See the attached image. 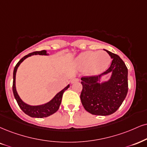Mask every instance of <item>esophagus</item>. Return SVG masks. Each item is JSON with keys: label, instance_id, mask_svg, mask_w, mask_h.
I'll list each match as a JSON object with an SVG mask.
<instances>
[{"label": "esophagus", "instance_id": "esophagus-1", "mask_svg": "<svg viewBox=\"0 0 147 147\" xmlns=\"http://www.w3.org/2000/svg\"><path fill=\"white\" fill-rule=\"evenodd\" d=\"M78 81H79V80L78 78H73L71 80V84H74V83L78 82Z\"/></svg>", "mask_w": 147, "mask_h": 147}]
</instances>
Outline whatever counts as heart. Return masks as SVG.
I'll list each match as a JSON object with an SVG mask.
<instances>
[{
	"mask_svg": "<svg viewBox=\"0 0 147 147\" xmlns=\"http://www.w3.org/2000/svg\"><path fill=\"white\" fill-rule=\"evenodd\" d=\"M111 57L106 52L86 51L80 54L75 60L78 69L84 70L86 75L93 76L104 72L111 63Z\"/></svg>",
	"mask_w": 147,
	"mask_h": 147,
	"instance_id": "heart-1",
	"label": "heart"
}]
</instances>
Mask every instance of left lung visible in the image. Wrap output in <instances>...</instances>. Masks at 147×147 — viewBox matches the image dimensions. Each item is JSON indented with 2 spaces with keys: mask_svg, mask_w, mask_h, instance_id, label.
Here are the masks:
<instances>
[{
  "mask_svg": "<svg viewBox=\"0 0 147 147\" xmlns=\"http://www.w3.org/2000/svg\"><path fill=\"white\" fill-rule=\"evenodd\" d=\"M112 59L110 67L99 76L81 78L82 90L81 102L86 111L92 115L107 116L119 109L128 90V70L117 54L105 50ZM109 74V78H102Z\"/></svg>",
  "mask_w": 147,
  "mask_h": 147,
  "instance_id": "8db88e82",
  "label": "left lung"
}]
</instances>
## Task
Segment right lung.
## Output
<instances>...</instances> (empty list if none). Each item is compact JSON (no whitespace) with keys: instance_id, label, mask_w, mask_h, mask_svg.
I'll list each match as a JSON object with an SVG mask.
<instances>
[{"instance_id":"right-lung-1","label":"right lung","mask_w":147,"mask_h":147,"mask_svg":"<svg viewBox=\"0 0 147 147\" xmlns=\"http://www.w3.org/2000/svg\"><path fill=\"white\" fill-rule=\"evenodd\" d=\"M32 55H43V56H49L50 54L48 53L47 50H41L39 52H34L32 53L28 54V55L24 56L23 58L20 60V61L16 65L15 68L13 70V93L15 97V99L17 101V103L21 110L24 112L27 115L30 116V117L33 118H44L48 117L49 116L53 115L56 112L59 110L60 105L61 104V100H62L63 94L67 88L70 86V84H69L67 86H66L64 88H63L61 91L57 93L51 100L48 101L45 104L41 105H37V106H32V105L28 104L25 103L22 99L20 98L19 95H18L17 90H16V72L19 66L24 61L25 59L28 57H31Z\"/></svg>"}]
</instances>
